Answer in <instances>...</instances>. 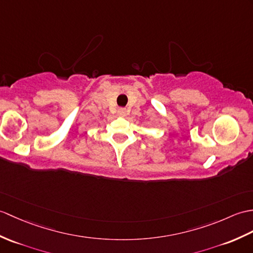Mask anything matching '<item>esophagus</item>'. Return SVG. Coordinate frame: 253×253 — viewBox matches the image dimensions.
Wrapping results in <instances>:
<instances>
[{"instance_id": "34e87169", "label": "esophagus", "mask_w": 253, "mask_h": 253, "mask_svg": "<svg viewBox=\"0 0 253 253\" xmlns=\"http://www.w3.org/2000/svg\"><path fill=\"white\" fill-rule=\"evenodd\" d=\"M117 114H119L120 116H125L127 114V110L125 108H120L119 110H117Z\"/></svg>"}]
</instances>
